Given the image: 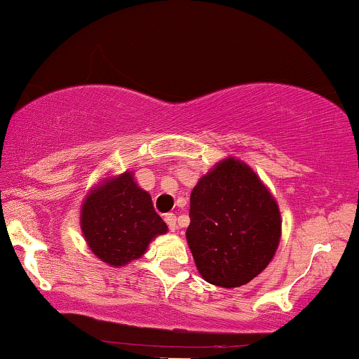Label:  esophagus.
Listing matches in <instances>:
<instances>
[{
	"label": "esophagus",
	"mask_w": 359,
	"mask_h": 359,
	"mask_svg": "<svg viewBox=\"0 0 359 359\" xmlns=\"http://www.w3.org/2000/svg\"><path fill=\"white\" fill-rule=\"evenodd\" d=\"M164 220H166L169 231L175 232L176 231V217H175V213H166V215H164Z\"/></svg>",
	"instance_id": "34e87169"
}]
</instances>
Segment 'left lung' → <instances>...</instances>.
I'll use <instances>...</instances> for the list:
<instances>
[{
  "instance_id": "left-lung-1",
  "label": "left lung",
  "mask_w": 359,
  "mask_h": 359,
  "mask_svg": "<svg viewBox=\"0 0 359 359\" xmlns=\"http://www.w3.org/2000/svg\"><path fill=\"white\" fill-rule=\"evenodd\" d=\"M280 239V207L244 161L229 156L195 184L187 241L205 281L222 288L249 283L271 263Z\"/></svg>"
}]
</instances>
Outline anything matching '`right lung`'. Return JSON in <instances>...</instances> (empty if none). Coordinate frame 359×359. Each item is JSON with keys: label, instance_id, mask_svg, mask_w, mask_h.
<instances>
[{"label": "right lung", "instance_id": "add662e5", "mask_svg": "<svg viewBox=\"0 0 359 359\" xmlns=\"http://www.w3.org/2000/svg\"><path fill=\"white\" fill-rule=\"evenodd\" d=\"M79 225L93 255L114 268L142 257L149 244L168 232L151 195L137 184L132 171L108 175L90 188Z\"/></svg>", "mask_w": 359, "mask_h": 359}]
</instances>
